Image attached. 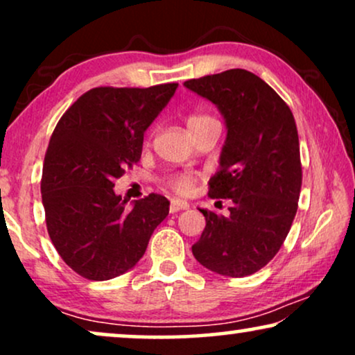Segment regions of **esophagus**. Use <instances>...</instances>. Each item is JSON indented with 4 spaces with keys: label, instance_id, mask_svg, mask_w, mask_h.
<instances>
[{
    "label": "esophagus",
    "instance_id": "obj_1",
    "mask_svg": "<svg viewBox=\"0 0 355 355\" xmlns=\"http://www.w3.org/2000/svg\"><path fill=\"white\" fill-rule=\"evenodd\" d=\"M189 203L186 200H179V198H173L171 205H169V211L171 213H178L181 210H187Z\"/></svg>",
    "mask_w": 355,
    "mask_h": 355
}]
</instances>
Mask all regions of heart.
Segmentation results:
<instances>
[{"label": "heart", "mask_w": 355, "mask_h": 355, "mask_svg": "<svg viewBox=\"0 0 355 355\" xmlns=\"http://www.w3.org/2000/svg\"><path fill=\"white\" fill-rule=\"evenodd\" d=\"M210 119L211 118H208V116L193 114L187 119V129H191V128H193V125L202 124V123H205V121H210ZM193 182H196V181H193L192 176H189V174H181V176L173 179L171 186H173L174 191L179 192V193H189L193 189Z\"/></svg>", "instance_id": "obj_1"}]
</instances>
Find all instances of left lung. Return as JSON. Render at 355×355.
I'll use <instances>...</instances> for the list:
<instances>
[{
  "instance_id": "obj_1",
  "label": "left lung",
  "mask_w": 355,
  "mask_h": 355,
  "mask_svg": "<svg viewBox=\"0 0 355 355\" xmlns=\"http://www.w3.org/2000/svg\"><path fill=\"white\" fill-rule=\"evenodd\" d=\"M211 101L226 125L211 198H231L227 215L200 210L207 226L192 245L198 263L242 278L268 263L293 225L302 186L299 135L283 98L245 69L184 82Z\"/></svg>"
}]
</instances>
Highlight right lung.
<instances>
[{
    "instance_id": "1",
    "label": "right lung",
    "mask_w": 355,
    "mask_h": 355,
    "mask_svg": "<svg viewBox=\"0 0 355 355\" xmlns=\"http://www.w3.org/2000/svg\"><path fill=\"white\" fill-rule=\"evenodd\" d=\"M176 89L96 87L53 130L42 174L48 234L66 265L87 279L106 281L134 268L168 216L166 197L150 193L128 208L113 181L139 162L145 130Z\"/></svg>"
}]
</instances>
